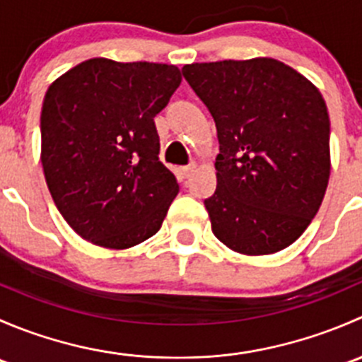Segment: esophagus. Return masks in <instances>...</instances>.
I'll list each match as a JSON object with an SVG mask.
<instances>
[{"label":"esophagus","mask_w":362,"mask_h":362,"mask_svg":"<svg viewBox=\"0 0 362 362\" xmlns=\"http://www.w3.org/2000/svg\"><path fill=\"white\" fill-rule=\"evenodd\" d=\"M196 171V164H189V166H182L180 173L184 178H189Z\"/></svg>","instance_id":"esophagus-1"}]
</instances>
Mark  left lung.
I'll return each mask as SVG.
<instances>
[{"label": "left lung", "mask_w": 362, "mask_h": 362, "mask_svg": "<svg viewBox=\"0 0 362 362\" xmlns=\"http://www.w3.org/2000/svg\"><path fill=\"white\" fill-rule=\"evenodd\" d=\"M182 75L217 127V189L204 199L214 235L247 255L303 235L329 182L322 94L280 61L185 64Z\"/></svg>", "instance_id": "1"}]
</instances>
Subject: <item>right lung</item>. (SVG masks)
I'll use <instances>...</instances> for the list:
<instances>
[{"label":"right lung","instance_id":"1","mask_svg":"<svg viewBox=\"0 0 362 362\" xmlns=\"http://www.w3.org/2000/svg\"><path fill=\"white\" fill-rule=\"evenodd\" d=\"M180 82L170 64L96 57L47 90L45 180L64 221L87 242L127 249L160 229L178 184L159 160L154 117Z\"/></svg>","mask_w":362,"mask_h":362}]
</instances>
